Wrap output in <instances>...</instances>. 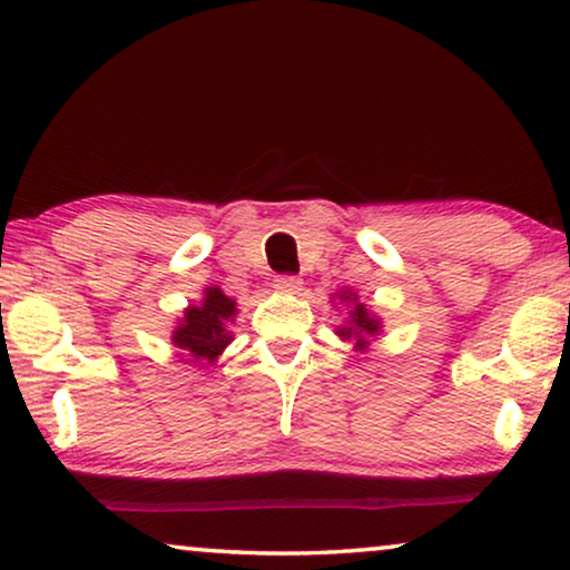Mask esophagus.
<instances>
[{
	"instance_id": "esophagus-1",
	"label": "esophagus",
	"mask_w": 570,
	"mask_h": 570,
	"mask_svg": "<svg viewBox=\"0 0 570 570\" xmlns=\"http://www.w3.org/2000/svg\"><path fill=\"white\" fill-rule=\"evenodd\" d=\"M275 287L279 293H298L303 283H301V277H295V275H279V277H275Z\"/></svg>"
}]
</instances>
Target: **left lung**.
Masks as SVG:
<instances>
[{
  "label": "left lung",
  "instance_id": "left-lung-1",
  "mask_svg": "<svg viewBox=\"0 0 570 570\" xmlns=\"http://www.w3.org/2000/svg\"><path fill=\"white\" fill-rule=\"evenodd\" d=\"M340 301H351L353 303V312L348 316V322L343 327H337V335L343 340H356V351H364L368 345V337H374L376 332L382 330V322L376 320L374 314H368V308L364 303H358V295L345 291L340 295Z\"/></svg>",
  "mask_w": 570,
  "mask_h": 570
}]
</instances>
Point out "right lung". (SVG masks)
<instances>
[{"mask_svg":"<svg viewBox=\"0 0 570 570\" xmlns=\"http://www.w3.org/2000/svg\"><path fill=\"white\" fill-rule=\"evenodd\" d=\"M238 314L235 301L227 298L219 287H206L198 306H188L177 327L173 330L175 348L180 356H190V364L209 366L222 351L230 345V324Z\"/></svg>","mask_w":570,"mask_h":570,"instance_id":"1","label":"right lung"}]
</instances>
